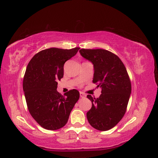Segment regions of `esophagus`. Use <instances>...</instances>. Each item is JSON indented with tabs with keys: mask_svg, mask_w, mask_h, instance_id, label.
Segmentation results:
<instances>
[{
	"mask_svg": "<svg viewBox=\"0 0 158 158\" xmlns=\"http://www.w3.org/2000/svg\"><path fill=\"white\" fill-rule=\"evenodd\" d=\"M80 96L81 98H85L86 97V95H85L84 93L83 92H80Z\"/></svg>",
	"mask_w": 158,
	"mask_h": 158,
	"instance_id": "esophagus-1",
	"label": "esophagus"
}]
</instances>
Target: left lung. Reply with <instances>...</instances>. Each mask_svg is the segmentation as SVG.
Returning <instances> with one entry per match:
<instances>
[{"label":"left lung","instance_id":"left-lung-1","mask_svg":"<svg viewBox=\"0 0 158 158\" xmlns=\"http://www.w3.org/2000/svg\"><path fill=\"white\" fill-rule=\"evenodd\" d=\"M79 52L93 64V82L102 88V94L97 99L87 95L92 103L86 114L88 121L98 131H108L121 120L126 112L131 94L127 69L121 60L109 51L82 49Z\"/></svg>","mask_w":158,"mask_h":158}]
</instances>
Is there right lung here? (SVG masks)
<instances>
[{
    "mask_svg": "<svg viewBox=\"0 0 158 158\" xmlns=\"http://www.w3.org/2000/svg\"><path fill=\"white\" fill-rule=\"evenodd\" d=\"M79 49L43 50L33 56L27 66L23 89L27 109L35 121L47 130L63 127L80 98L79 92L74 89L64 95L56 90L57 82L63 77L65 62Z\"/></svg>",
    "mask_w": 158,
    "mask_h": 158,
    "instance_id": "add662e5",
    "label": "right lung"
}]
</instances>
